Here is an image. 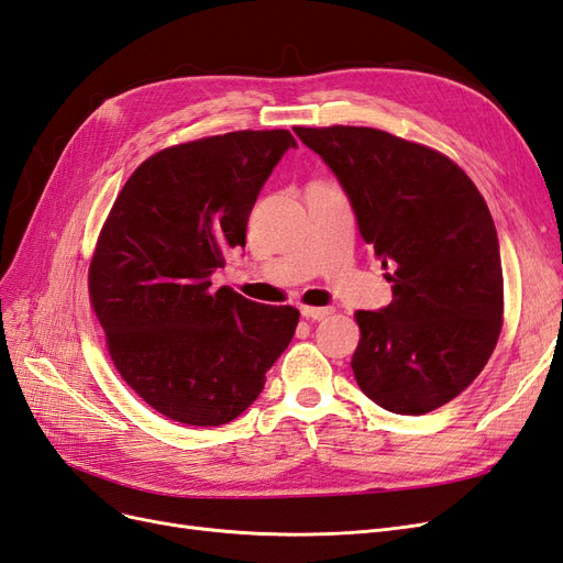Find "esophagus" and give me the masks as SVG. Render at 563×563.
Wrapping results in <instances>:
<instances>
[{
	"instance_id": "obj_1",
	"label": "esophagus",
	"mask_w": 563,
	"mask_h": 563,
	"mask_svg": "<svg viewBox=\"0 0 563 563\" xmlns=\"http://www.w3.org/2000/svg\"><path fill=\"white\" fill-rule=\"evenodd\" d=\"M300 314H302L305 319L321 321V319H327V317L331 314V308H310V305H302V308H300Z\"/></svg>"
}]
</instances>
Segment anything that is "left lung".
<instances>
[{
    "mask_svg": "<svg viewBox=\"0 0 563 563\" xmlns=\"http://www.w3.org/2000/svg\"><path fill=\"white\" fill-rule=\"evenodd\" d=\"M335 174L391 302L360 310L362 391L399 416L449 404L479 376L503 327L498 232L476 185L441 152L368 126L296 129Z\"/></svg>",
    "mask_w": 563,
    "mask_h": 563,
    "instance_id": "obj_1",
    "label": "left lung"
}]
</instances>
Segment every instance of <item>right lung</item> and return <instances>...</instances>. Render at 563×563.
Segmentation results:
<instances>
[{"mask_svg":"<svg viewBox=\"0 0 563 563\" xmlns=\"http://www.w3.org/2000/svg\"><path fill=\"white\" fill-rule=\"evenodd\" d=\"M296 139L232 131L145 159L100 230L89 296L119 376L157 413L218 428L258 399L300 312L211 288Z\"/></svg>","mask_w":563,"mask_h":563,"instance_id":"add662e5","label":"right lung"}]
</instances>
